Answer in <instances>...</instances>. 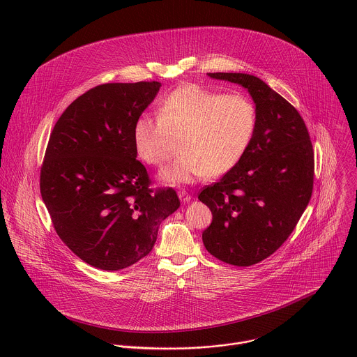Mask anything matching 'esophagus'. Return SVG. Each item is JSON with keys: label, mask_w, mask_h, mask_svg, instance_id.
<instances>
[{"label": "esophagus", "mask_w": 357, "mask_h": 357, "mask_svg": "<svg viewBox=\"0 0 357 357\" xmlns=\"http://www.w3.org/2000/svg\"><path fill=\"white\" fill-rule=\"evenodd\" d=\"M178 196H179V199H181V202H183V203H188V202L192 200V196H190L186 190H179V192H178Z\"/></svg>", "instance_id": "1"}]
</instances>
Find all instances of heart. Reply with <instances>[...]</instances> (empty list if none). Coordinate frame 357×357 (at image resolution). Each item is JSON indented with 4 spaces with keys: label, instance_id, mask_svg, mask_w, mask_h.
Here are the masks:
<instances>
[{
    "label": "heart",
    "instance_id": "heart-1",
    "mask_svg": "<svg viewBox=\"0 0 357 357\" xmlns=\"http://www.w3.org/2000/svg\"><path fill=\"white\" fill-rule=\"evenodd\" d=\"M158 118L140 115L133 125L137 155L164 164L179 140V158L160 171L167 185H189L206 175L232 171L248 153L257 130L255 102L243 94H224L188 83L171 91L157 108Z\"/></svg>",
    "mask_w": 357,
    "mask_h": 357
}]
</instances>
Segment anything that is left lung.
<instances>
[{
  "instance_id": "obj_1",
  "label": "left lung",
  "mask_w": 357,
  "mask_h": 357,
  "mask_svg": "<svg viewBox=\"0 0 357 357\" xmlns=\"http://www.w3.org/2000/svg\"><path fill=\"white\" fill-rule=\"evenodd\" d=\"M207 75L245 87L257 108V130L242 161L199 195L213 213L203 231L207 252L248 267L280 249L306 210L313 192V146L296 108L260 77Z\"/></svg>"
}]
</instances>
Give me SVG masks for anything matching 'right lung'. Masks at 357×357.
<instances>
[{"label": "right lung", "mask_w": 357, "mask_h": 357, "mask_svg": "<svg viewBox=\"0 0 357 357\" xmlns=\"http://www.w3.org/2000/svg\"><path fill=\"white\" fill-rule=\"evenodd\" d=\"M160 82L105 83L77 97L47 144L40 192L61 241L84 263L105 271L147 256L160 224L179 208L172 188H149L136 160L133 125Z\"/></svg>", "instance_id": "right-lung-1"}]
</instances>
